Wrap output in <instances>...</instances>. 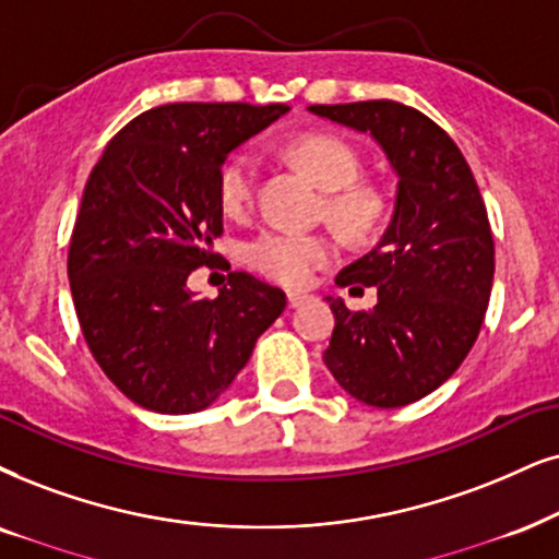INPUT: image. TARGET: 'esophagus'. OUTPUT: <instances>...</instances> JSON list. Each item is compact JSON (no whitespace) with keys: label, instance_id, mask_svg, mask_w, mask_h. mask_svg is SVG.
I'll use <instances>...</instances> for the list:
<instances>
[{"label":"esophagus","instance_id":"34e87169","mask_svg":"<svg viewBox=\"0 0 559 559\" xmlns=\"http://www.w3.org/2000/svg\"><path fill=\"white\" fill-rule=\"evenodd\" d=\"M304 301H307V296H304V294H296V292L288 294V307H292V309H299Z\"/></svg>","mask_w":559,"mask_h":559}]
</instances>
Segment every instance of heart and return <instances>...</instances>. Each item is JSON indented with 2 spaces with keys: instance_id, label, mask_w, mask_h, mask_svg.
Segmentation results:
<instances>
[{
  "instance_id": "b5f03b06",
  "label": "heart",
  "mask_w": 559,
  "mask_h": 559,
  "mask_svg": "<svg viewBox=\"0 0 559 559\" xmlns=\"http://www.w3.org/2000/svg\"><path fill=\"white\" fill-rule=\"evenodd\" d=\"M288 154L322 190H328V214L350 235H364L377 222L379 195L358 178V154L343 139L328 133H307L288 146ZM258 162L252 154L237 152L218 173V203L224 214L242 216L255 198ZM335 258V242L322 235L267 229L247 245V260L267 278L286 286H301L317 267Z\"/></svg>"
}]
</instances>
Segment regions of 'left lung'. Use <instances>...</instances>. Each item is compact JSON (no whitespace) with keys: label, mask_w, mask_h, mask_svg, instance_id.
Segmentation results:
<instances>
[{"label":"left lung","mask_w":559,"mask_h":559,"mask_svg":"<svg viewBox=\"0 0 559 559\" xmlns=\"http://www.w3.org/2000/svg\"><path fill=\"white\" fill-rule=\"evenodd\" d=\"M309 112L369 133L397 175L384 235L335 278L377 286V307L350 312L328 296L335 330L322 358L364 405H409L462 366L483 328L496 273L483 195L459 146L420 110L369 100Z\"/></svg>","instance_id":"obj_1"}]
</instances>
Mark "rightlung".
<instances>
[{"label":"right lung","mask_w":559,"mask_h":559,"mask_svg":"<svg viewBox=\"0 0 559 559\" xmlns=\"http://www.w3.org/2000/svg\"><path fill=\"white\" fill-rule=\"evenodd\" d=\"M288 105L173 103L112 136L84 186L69 245L82 335L112 384L162 415L206 409L250 361L286 294L231 271L216 299L188 288L224 231L218 173Z\"/></svg>","instance_id":"add662e5"}]
</instances>
